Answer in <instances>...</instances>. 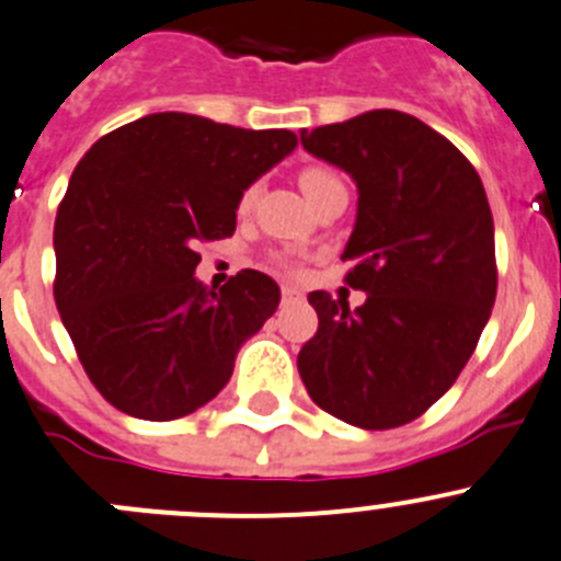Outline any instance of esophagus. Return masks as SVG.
<instances>
[{"label":"esophagus","instance_id":"esophagus-1","mask_svg":"<svg viewBox=\"0 0 561 561\" xmlns=\"http://www.w3.org/2000/svg\"><path fill=\"white\" fill-rule=\"evenodd\" d=\"M280 295H284V300L286 302H289V300H300V289H297V286H289V284H286L284 286V289H280Z\"/></svg>","mask_w":561,"mask_h":561}]
</instances>
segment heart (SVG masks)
Masks as SVG:
<instances>
[{"instance_id": "1", "label": "heart", "mask_w": 561, "mask_h": 561, "mask_svg": "<svg viewBox=\"0 0 561 561\" xmlns=\"http://www.w3.org/2000/svg\"><path fill=\"white\" fill-rule=\"evenodd\" d=\"M339 184H341L339 175H335L330 168H322V164H311V168L300 170V186H302V192H306V197L311 201V204H313V201H319L324 192L333 190V186H339ZM255 192H259L255 186H248V190H244L242 201H239V209L248 211L250 206H253ZM280 266H289V261L280 259Z\"/></svg>"}]
</instances>
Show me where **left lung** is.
I'll use <instances>...</instances> for the list:
<instances>
[{
	"label": "left lung",
	"instance_id": "8db88e82",
	"mask_svg": "<svg viewBox=\"0 0 561 561\" xmlns=\"http://www.w3.org/2000/svg\"><path fill=\"white\" fill-rule=\"evenodd\" d=\"M302 148L357 184V217L341 259L346 300L311 291L319 328L297 369L324 413L360 430L410 424L444 397L495 302V237L473 164L419 117L371 110L300 131Z\"/></svg>",
	"mask_w": 561,
	"mask_h": 561
}]
</instances>
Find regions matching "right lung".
<instances>
[{"label": "right lung", "instance_id": "add662e5", "mask_svg": "<svg viewBox=\"0 0 561 561\" xmlns=\"http://www.w3.org/2000/svg\"><path fill=\"white\" fill-rule=\"evenodd\" d=\"M297 148L286 129L153 112L93 142L55 220V302L90 382L121 413L170 421L226 388L280 289L195 277L197 242L237 231L244 190Z\"/></svg>", "mask_w": 561, "mask_h": 561}]
</instances>
